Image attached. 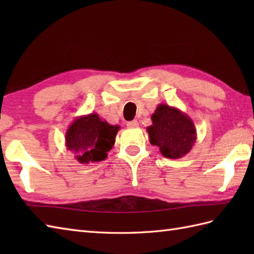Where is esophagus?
Wrapping results in <instances>:
<instances>
[{
  "label": "esophagus",
  "mask_w": 254,
  "mask_h": 254,
  "mask_svg": "<svg viewBox=\"0 0 254 254\" xmlns=\"http://www.w3.org/2000/svg\"><path fill=\"white\" fill-rule=\"evenodd\" d=\"M127 127H138V122L136 120H133V121L127 122Z\"/></svg>",
  "instance_id": "obj_1"
}]
</instances>
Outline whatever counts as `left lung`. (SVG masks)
Instances as JSON below:
<instances>
[{"label":"left lung","instance_id":"left-lung-1","mask_svg":"<svg viewBox=\"0 0 254 254\" xmlns=\"http://www.w3.org/2000/svg\"><path fill=\"white\" fill-rule=\"evenodd\" d=\"M152 121V126L147 127L149 143L158 146L164 157L181 158L195 144L196 128L192 119L178 108L159 104Z\"/></svg>","mask_w":254,"mask_h":254}]
</instances>
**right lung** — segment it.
<instances>
[{
	"instance_id": "1",
	"label": "right lung",
	"mask_w": 254,
	"mask_h": 254,
	"mask_svg": "<svg viewBox=\"0 0 254 254\" xmlns=\"http://www.w3.org/2000/svg\"><path fill=\"white\" fill-rule=\"evenodd\" d=\"M119 128L101 120L96 112L77 117L66 130V149L80 164L105 160L115 145Z\"/></svg>"
}]
</instances>
